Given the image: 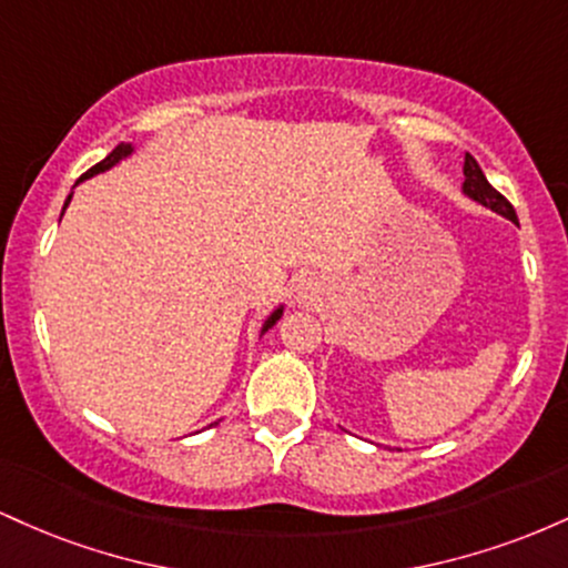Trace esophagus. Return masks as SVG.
Listing matches in <instances>:
<instances>
[{
  "mask_svg": "<svg viewBox=\"0 0 568 568\" xmlns=\"http://www.w3.org/2000/svg\"><path fill=\"white\" fill-rule=\"evenodd\" d=\"M302 291H304V293L312 291V283H302Z\"/></svg>",
  "mask_w": 568,
  "mask_h": 568,
  "instance_id": "esophagus-1",
  "label": "esophagus"
}]
</instances>
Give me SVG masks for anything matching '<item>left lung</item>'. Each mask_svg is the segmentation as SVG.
I'll return each mask as SVG.
<instances>
[{"mask_svg": "<svg viewBox=\"0 0 568 568\" xmlns=\"http://www.w3.org/2000/svg\"><path fill=\"white\" fill-rule=\"evenodd\" d=\"M462 192H465L470 200L480 202V205L491 207V211L499 213V216L510 219V221H515V224H518L515 207L505 197H501L497 189L488 184L484 171H480V165L475 162L473 154H465V184H462Z\"/></svg>", "mask_w": 568, "mask_h": 568, "instance_id": "left-lung-1", "label": "left lung"}]
</instances>
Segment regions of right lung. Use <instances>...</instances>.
Instances as JSON below:
<instances>
[{
	"mask_svg": "<svg viewBox=\"0 0 568 568\" xmlns=\"http://www.w3.org/2000/svg\"><path fill=\"white\" fill-rule=\"evenodd\" d=\"M130 154H133V143H120V146H116V149H114V152H112V154H109V158H106V160H101V162H98V165H93V168H90V171H88V173H84L80 181H84V179H90V175H98V173L109 171V168H114V165H116V162H120V160H125V158H130ZM69 202H71V194H69V197H67V205H69ZM67 205H63V211H67ZM280 315H283V306H277V310H275V312H272V315H270V317H266V321H264V328H262V334H266V331H270V328H272V325H275V323L280 321Z\"/></svg>",
	"mask_w": 568,
	"mask_h": 568,
	"instance_id": "1",
	"label": "right lung"
}]
</instances>
